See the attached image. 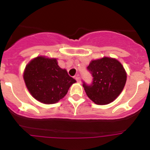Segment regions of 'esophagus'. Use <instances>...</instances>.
<instances>
[{"label": "esophagus", "mask_w": 150, "mask_h": 150, "mask_svg": "<svg viewBox=\"0 0 150 150\" xmlns=\"http://www.w3.org/2000/svg\"><path fill=\"white\" fill-rule=\"evenodd\" d=\"M75 79H76L77 83H80V82H81V79H80V77L79 76V75H76V76H75Z\"/></svg>", "instance_id": "esophagus-1"}]
</instances>
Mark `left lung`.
Instances as JSON below:
<instances>
[{"label":"left lung","mask_w":150,"mask_h":150,"mask_svg":"<svg viewBox=\"0 0 150 150\" xmlns=\"http://www.w3.org/2000/svg\"><path fill=\"white\" fill-rule=\"evenodd\" d=\"M93 77L91 84L83 81L87 96L96 104H110L117 98L126 83V72L116 59L104 57L94 60L87 67Z\"/></svg>","instance_id":"1"}]
</instances>
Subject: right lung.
I'll return each mask as SVG.
<instances>
[{
    "label": "right lung",
    "mask_w": 150,
    "mask_h": 150,
    "mask_svg": "<svg viewBox=\"0 0 150 150\" xmlns=\"http://www.w3.org/2000/svg\"><path fill=\"white\" fill-rule=\"evenodd\" d=\"M24 80L34 98L43 104H55L65 96L76 80L62 69L55 59L39 56L30 61L24 72Z\"/></svg>",
    "instance_id": "1"
}]
</instances>
